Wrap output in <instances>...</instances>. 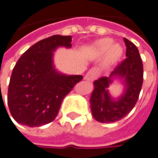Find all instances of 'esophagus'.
Masks as SVG:
<instances>
[{
    "mask_svg": "<svg viewBox=\"0 0 158 158\" xmlns=\"http://www.w3.org/2000/svg\"><path fill=\"white\" fill-rule=\"evenodd\" d=\"M99 76V69L97 67H93L88 71V73L85 76V80L89 81H93Z\"/></svg>",
    "mask_w": 158,
    "mask_h": 158,
    "instance_id": "obj_1",
    "label": "esophagus"
}]
</instances>
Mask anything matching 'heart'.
I'll use <instances>...</instances> for the list:
<instances>
[{"label":"heart","mask_w":158,"mask_h":158,"mask_svg":"<svg viewBox=\"0 0 158 158\" xmlns=\"http://www.w3.org/2000/svg\"><path fill=\"white\" fill-rule=\"evenodd\" d=\"M95 51L99 55H104L108 52L107 61L112 63L118 59L122 53V48L118 44H113L111 39H103L95 43Z\"/></svg>","instance_id":"heart-1"}]
</instances>
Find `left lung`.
Segmentation results:
<instances>
[{"label": "left lung", "mask_w": 158, "mask_h": 158, "mask_svg": "<svg viewBox=\"0 0 158 158\" xmlns=\"http://www.w3.org/2000/svg\"><path fill=\"white\" fill-rule=\"evenodd\" d=\"M126 58L121 61L107 77H102L94 82V90L91 97V107L94 118L102 123L118 121L127 116L136 105L143 81V66L137 47L124 38ZM115 75L123 78L126 85L123 95L114 100L108 94L107 88Z\"/></svg>", "instance_id": "left-lung-1"}]
</instances>
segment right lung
I'll return each mask as SVG.
<instances>
[{
    "label": "right lung",
    "instance_id": "1",
    "mask_svg": "<svg viewBox=\"0 0 158 158\" xmlns=\"http://www.w3.org/2000/svg\"><path fill=\"white\" fill-rule=\"evenodd\" d=\"M59 46L71 47V36L53 35L41 40L27 50L15 64L7 103L16 122L39 127L53 121L63 99L83 78L80 75L66 76L55 71L52 52Z\"/></svg>",
    "mask_w": 158,
    "mask_h": 158
}]
</instances>
